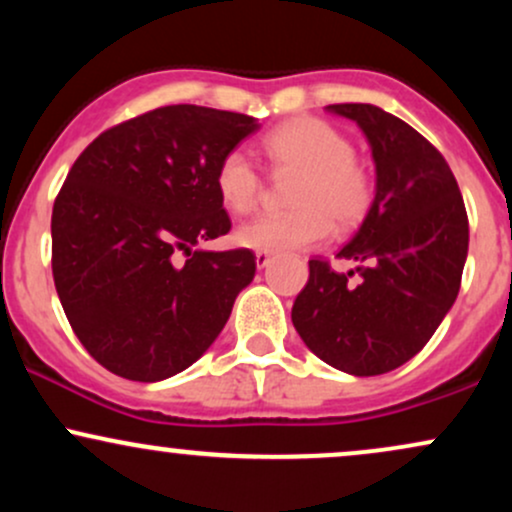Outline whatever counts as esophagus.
<instances>
[{
	"label": "esophagus",
	"instance_id": "esophagus-1",
	"mask_svg": "<svg viewBox=\"0 0 512 512\" xmlns=\"http://www.w3.org/2000/svg\"><path fill=\"white\" fill-rule=\"evenodd\" d=\"M269 262H272V255H269V252H262V250L255 252V264H257V269H264Z\"/></svg>",
	"mask_w": 512,
	"mask_h": 512
}]
</instances>
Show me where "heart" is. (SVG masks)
<instances>
[{"label": "heart", "instance_id": "1", "mask_svg": "<svg viewBox=\"0 0 512 512\" xmlns=\"http://www.w3.org/2000/svg\"><path fill=\"white\" fill-rule=\"evenodd\" d=\"M262 154L276 175H298L289 192L293 211L257 216L238 228V245L262 252L305 250L337 231H349L366 219L375 182L366 163L354 156V144L337 127L317 117H293L262 137ZM214 185L223 207L248 214L260 202L264 182L248 154L233 149L221 156Z\"/></svg>", "mask_w": 512, "mask_h": 512}]
</instances>
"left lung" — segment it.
Instances as JSON below:
<instances>
[{
	"label": "left lung",
	"instance_id": "left-lung-1",
	"mask_svg": "<svg viewBox=\"0 0 512 512\" xmlns=\"http://www.w3.org/2000/svg\"><path fill=\"white\" fill-rule=\"evenodd\" d=\"M368 137L375 199L339 260V274L310 260L308 284L291 320L322 361L351 375H383L424 349L460 293L469 221L460 187L443 154L399 117L368 103H334Z\"/></svg>",
	"mask_w": 512,
	"mask_h": 512
}]
</instances>
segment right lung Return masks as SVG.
Here are the masks:
<instances>
[{"instance_id":"right-lung-1","label":"right lung","mask_w":512,"mask_h":512,"mask_svg":"<svg viewBox=\"0 0 512 512\" xmlns=\"http://www.w3.org/2000/svg\"><path fill=\"white\" fill-rule=\"evenodd\" d=\"M255 129L243 113L166 105L105 129L74 161L52 207V276L110 373L166 380L219 337L255 255L195 245L231 231L214 173Z\"/></svg>"}]
</instances>
